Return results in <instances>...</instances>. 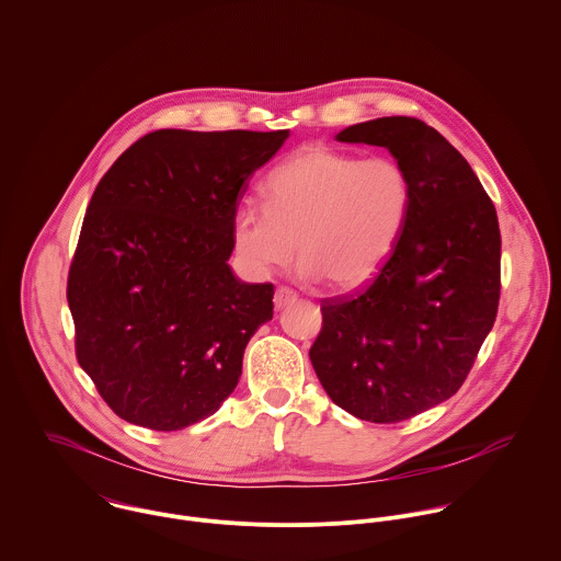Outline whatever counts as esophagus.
Segmentation results:
<instances>
[{
	"mask_svg": "<svg viewBox=\"0 0 561 561\" xmlns=\"http://www.w3.org/2000/svg\"><path fill=\"white\" fill-rule=\"evenodd\" d=\"M296 300H298V294L291 291V289H287V287H278L276 294H274V307H276V309H285L287 305H291V302H296Z\"/></svg>",
	"mask_w": 561,
	"mask_h": 561,
	"instance_id": "34e87169",
	"label": "esophagus"
}]
</instances>
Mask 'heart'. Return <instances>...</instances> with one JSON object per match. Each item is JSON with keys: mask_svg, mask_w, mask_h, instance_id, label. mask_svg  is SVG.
<instances>
[{"mask_svg": "<svg viewBox=\"0 0 561 561\" xmlns=\"http://www.w3.org/2000/svg\"><path fill=\"white\" fill-rule=\"evenodd\" d=\"M412 206L414 184L399 160L311 145L272 171L265 206L237 208L232 245L250 272L265 276L287 265L298 243L302 278L353 291L392 259Z\"/></svg>", "mask_w": 561, "mask_h": 561, "instance_id": "obj_1", "label": "heart"}]
</instances>
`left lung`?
<instances>
[{"mask_svg":"<svg viewBox=\"0 0 561 561\" xmlns=\"http://www.w3.org/2000/svg\"><path fill=\"white\" fill-rule=\"evenodd\" d=\"M335 140L388 149L412 178L414 206L375 280L357 296L324 300L309 357L335 405L397 423L449 399L493 327L497 217L467 160L416 118L359 123Z\"/></svg>","mask_w":561,"mask_h":561,"instance_id":"obj_1","label":"left lung"}]
</instances>
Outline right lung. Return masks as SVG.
<instances>
[{"label": "right lung", "instance_id": "obj_1", "mask_svg": "<svg viewBox=\"0 0 561 561\" xmlns=\"http://www.w3.org/2000/svg\"><path fill=\"white\" fill-rule=\"evenodd\" d=\"M287 138L160 129L99 182L68 302L79 364L121 419L182 430L237 388L250 337L274 316V285L232 274V219Z\"/></svg>", "mask_w": 561, "mask_h": 561}]
</instances>
